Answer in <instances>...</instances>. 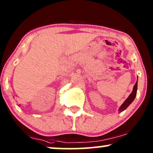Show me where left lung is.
I'll return each instance as SVG.
<instances>
[{
  "label": "left lung",
  "instance_id": "1",
  "mask_svg": "<svg viewBox=\"0 0 153 153\" xmlns=\"http://www.w3.org/2000/svg\"><path fill=\"white\" fill-rule=\"evenodd\" d=\"M137 87H138V80L136 81V83L135 84L134 86V88H133V91L131 92V94L129 95V96L126 99V100L124 101V102L122 103V105L120 106V108H119V112H122L123 111L126 110V108H128V106L130 105V104L134 100L135 98H136V93H137Z\"/></svg>",
  "mask_w": 153,
  "mask_h": 153
}]
</instances>
